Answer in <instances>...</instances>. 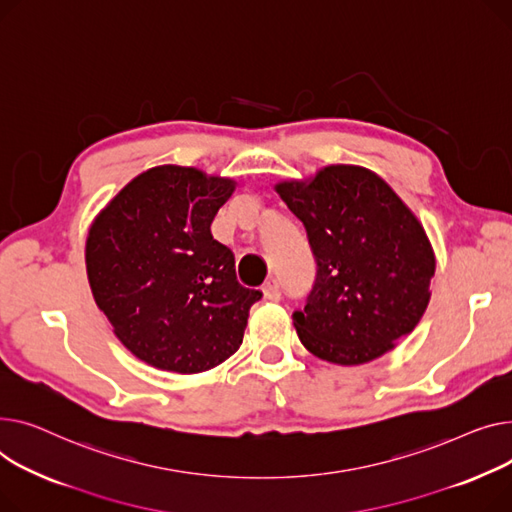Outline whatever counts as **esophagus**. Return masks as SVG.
<instances>
[{"label": "esophagus", "mask_w": 512, "mask_h": 512, "mask_svg": "<svg viewBox=\"0 0 512 512\" xmlns=\"http://www.w3.org/2000/svg\"><path fill=\"white\" fill-rule=\"evenodd\" d=\"M262 295H264L266 299H270V302H279V299H281L279 281H277V279H268V281L262 285Z\"/></svg>", "instance_id": "1"}]
</instances>
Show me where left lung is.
I'll list each match as a JSON object with an SVG mask.
<instances>
[{
	"mask_svg": "<svg viewBox=\"0 0 512 512\" xmlns=\"http://www.w3.org/2000/svg\"><path fill=\"white\" fill-rule=\"evenodd\" d=\"M304 223L316 281L293 312L299 341L339 366L372 362L422 320L436 270L430 239L384 179L330 165L310 182L277 184Z\"/></svg>",
	"mask_w": 512,
	"mask_h": 512,
	"instance_id": "1",
	"label": "left lung"
}]
</instances>
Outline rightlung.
I'll return each mask as SVG.
<instances>
[{
    "label": "right lung",
    "instance_id": "add662e5",
    "mask_svg": "<svg viewBox=\"0 0 512 512\" xmlns=\"http://www.w3.org/2000/svg\"><path fill=\"white\" fill-rule=\"evenodd\" d=\"M233 179L153 167L119 192L86 237V275L115 337L148 366L198 374L244 339L260 291L239 285L235 256L210 233Z\"/></svg>",
    "mask_w": 512,
    "mask_h": 512
}]
</instances>
